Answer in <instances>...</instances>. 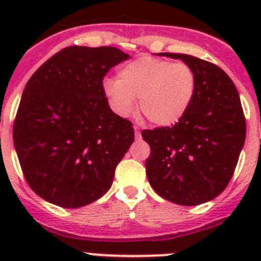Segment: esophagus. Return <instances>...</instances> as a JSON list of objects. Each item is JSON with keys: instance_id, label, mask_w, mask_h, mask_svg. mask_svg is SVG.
Returning a JSON list of instances; mask_svg holds the SVG:
<instances>
[{"instance_id": "34e87169", "label": "esophagus", "mask_w": 261, "mask_h": 261, "mask_svg": "<svg viewBox=\"0 0 261 261\" xmlns=\"http://www.w3.org/2000/svg\"><path fill=\"white\" fill-rule=\"evenodd\" d=\"M135 135H136V137H140V136H141V133H140V129L137 128V126H135Z\"/></svg>"}]
</instances>
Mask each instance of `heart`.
I'll return each mask as SVG.
<instances>
[{"mask_svg": "<svg viewBox=\"0 0 261 261\" xmlns=\"http://www.w3.org/2000/svg\"><path fill=\"white\" fill-rule=\"evenodd\" d=\"M197 90V78L186 62L142 56L119 69L117 78L103 80V93L115 114L128 117L136 110L156 126H172L186 116Z\"/></svg>", "mask_w": 261, "mask_h": 261, "instance_id": "heart-1", "label": "heart"}]
</instances>
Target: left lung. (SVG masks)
Listing matches in <instances>:
<instances>
[{
    "mask_svg": "<svg viewBox=\"0 0 261 261\" xmlns=\"http://www.w3.org/2000/svg\"><path fill=\"white\" fill-rule=\"evenodd\" d=\"M161 56L188 64L197 90L179 123L142 130L151 149L147 180L163 199L195 206L216 199L229 184L246 140V119L238 90L222 69L190 55Z\"/></svg>",
    "mask_w": 261,
    "mask_h": 261,
    "instance_id": "obj_1",
    "label": "left lung"
}]
</instances>
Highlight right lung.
I'll return each mask as SVG.
<instances>
[{
  "instance_id": "right-lung-1",
  "label": "right lung",
  "mask_w": 261,
  "mask_h": 261,
  "mask_svg": "<svg viewBox=\"0 0 261 261\" xmlns=\"http://www.w3.org/2000/svg\"><path fill=\"white\" fill-rule=\"evenodd\" d=\"M128 59L115 47L73 45L27 82L14 121V147L27 183L45 201L81 208L112 186L135 132L108 106L103 78Z\"/></svg>"
}]
</instances>
